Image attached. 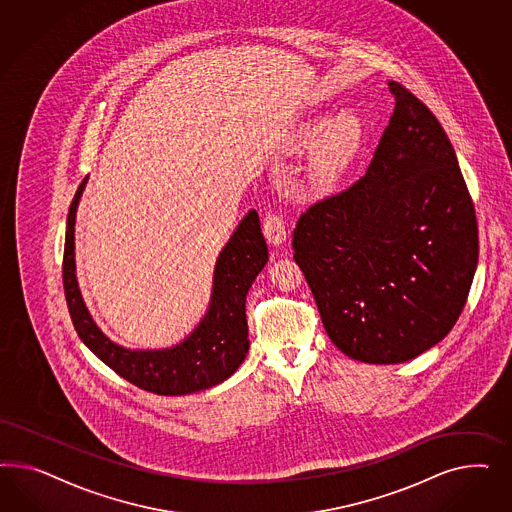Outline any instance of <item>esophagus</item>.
Returning <instances> with one entry per match:
<instances>
[{"label":"esophagus","mask_w":512,"mask_h":512,"mask_svg":"<svg viewBox=\"0 0 512 512\" xmlns=\"http://www.w3.org/2000/svg\"><path fill=\"white\" fill-rule=\"evenodd\" d=\"M263 233L266 240L274 246H279L285 238H287V229H285V221L274 210H266L263 217Z\"/></svg>","instance_id":"34e87169"}]
</instances>
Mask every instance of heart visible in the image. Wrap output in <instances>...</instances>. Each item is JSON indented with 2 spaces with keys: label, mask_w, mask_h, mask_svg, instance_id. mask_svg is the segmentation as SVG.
Wrapping results in <instances>:
<instances>
[{
  "label": "heart",
  "mask_w": 512,
  "mask_h": 512,
  "mask_svg": "<svg viewBox=\"0 0 512 512\" xmlns=\"http://www.w3.org/2000/svg\"><path fill=\"white\" fill-rule=\"evenodd\" d=\"M298 139L302 144H315V165L321 178H332L340 172L353 155L357 154L362 129L357 116L351 112H340L338 116L323 120H310L300 127Z\"/></svg>",
  "instance_id": "obj_1"
}]
</instances>
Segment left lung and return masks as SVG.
Instances as JSON below:
<instances>
[{
    "mask_svg": "<svg viewBox=\"0 0 512 512\" xmlns=\"http://www.w3.org/2000/svg\"><path fill=\"white\" fill-rule=\"evenodd\" d=\"M396 99L366 174L308 206L295 261L332 343L347 357L398 364L443 340L479 261L477 216L447 133L415 93Z\"/></svg>",
    "mask_w": 512,
    "mask_h": 512,
    "instance_id": "left-lung-1",
    "label": "left lung"
}]
</instances>
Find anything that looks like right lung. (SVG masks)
Here are the masks:
<instances>
[{"mask_svg": "<svg viewBox=\"0 0 512 512\" xmlns=\"http://www.w3.org/2000/svg\"><path fill=\"white\" fill-rule=\"evenodd\" d=\"M86 180L78 186L67 214L63 248V291L71 321L80 340L110 370L135 387L182 396L214 387L231 377L248 353L246 295L268 261V248L255 210L242 219L231 242L221 251L214 276L208 315L184 343L165 351H129L101 334L86 310L75 278V214Z\"/></svg>", "mask_w": 512, "mask_h": 512, "instance_id": "add662e5", "label": "right lung"}]
</instances>
